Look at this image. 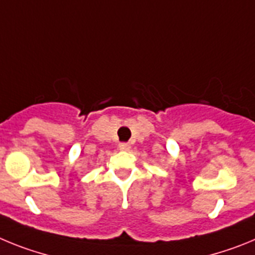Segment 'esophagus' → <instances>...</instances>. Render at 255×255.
Masks as SVG:
<instances>
[{
    "instance_id": "1",
    "label": "esophagus",
    "mask_w": 255,
    "mask_h": 255,
    "mask_svg": "<svg viewBox=\"0 0 255 255\" xmlns=\"http://www.w3.org/2000/svg\"><path fill=\"white\" fill-rule=\"evenodd\" d=\"M130 148H131V145H130L129 143H120V144H119V149H120V150H129Z\"/></svg>"
}]
</instances>
